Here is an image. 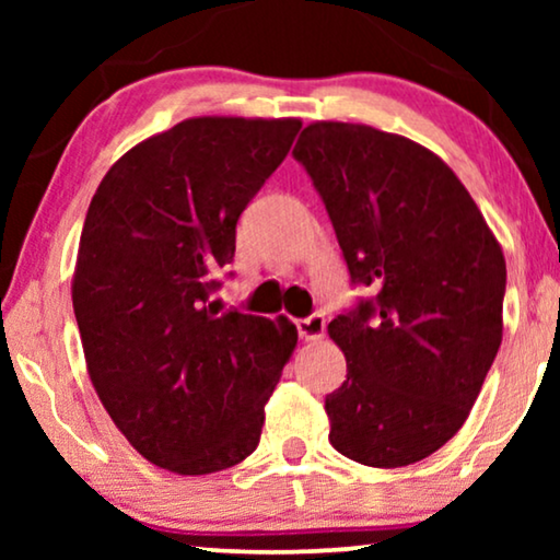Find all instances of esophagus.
<instances>
[{
  "label": "esophagus",
  "instance_id": "obj_1",
  "mask_svg": "<svg viewBox=\"0 0 560 560\" xmlns=\"http://www.w3.org/2000/svg\"><path fill=\"white\" fill-rule=\"evenodd\" d=\"M295 326H298V334H301V339L318 341V339H324L326 318L320 316V313H313V316H308V318L295 320Z\"/></svg>",
  "mask_w": 560,
  "mask_h": 560
}]
</instances>
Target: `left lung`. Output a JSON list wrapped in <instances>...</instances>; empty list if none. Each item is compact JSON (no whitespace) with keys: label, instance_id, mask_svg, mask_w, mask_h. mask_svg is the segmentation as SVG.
<instances>
[{"label":"left lung","instance_id":"8db88e82","mask_svg":"<svg viewBox=\"0 0 560 560\" xmlns=\"http://www.w3.org/2000/svg\"><path fill=\"white\" fill-rule=\"evenodd\" d=\"M293 155L351 282L374 290L328 324L347 357V380L326 395L328 441L377 469L423 462L469 418L502 343L500 242L456 173L408 137L313 121Z\"/></svg>","mask_w":560,"mask_h":560}]
</instances>
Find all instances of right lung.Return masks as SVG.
Instances as JSON below:
<instances>
[{"label":"right lung","mask_w":560,"mask_h":560,"mask_svg":"<svg viewBox=\"0 0 560 560\" xmlns=\"http://www.w3.org/2000/svg\"><path fill=\"white\" fill-rule=\"evenodd\" d=\"M301 119L194 117L109 167L71 282L83 357L114 425L150 464L201 477L257 448L265 405L298 343L285 316L209 303L236 221Z\"/></svg>","instance_id":"1"}]
</instances>
